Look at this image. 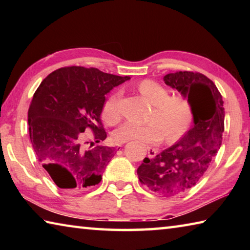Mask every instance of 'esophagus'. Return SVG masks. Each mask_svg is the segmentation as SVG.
<instances>
[{
  "label": "esophagus",
  "instance_id": "34e87169",
  "mask_svg": "<svg viewBox=\"0 0 250 250\" xmlns=\"http://www.w3.org/2000/svg\"><path fill=\"white\" fill-rule=\"evenodd\" d=\"M156 153H158V150L154 149V147L147 146V156H149L150 159H153L156 155Z\"/></svg>",
  "mask_w": 250,
  "mask_h": 250
}]
</instances>
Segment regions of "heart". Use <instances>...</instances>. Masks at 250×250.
<instances>
[{"mask_svg":"<svg viewBox=\"0 0 250 250\" xmlns=\"http://www.w3.org/2000/svg\"><path fill=\"white\" fill-rule=\"evenodd\" d=\"M141 95L153 105L147 124L125 122L113 133L117 142L138 141L145 145H155L166 137L167 142H175L188 132L193 121V109L189 101L180 96L170 97L166 87L150 79L138 84ZM119 92H115L105 100L103 118L108 125H116L120 120Z\"/></svg>","mask_w":250,"mask_h":250,"instance_id":"heart-1","label":"heart"}]
</instances>
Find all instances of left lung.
Wrapping results in <instances>:
<instances>
[{
	"label": "left lung",
	"instance_id": "8db88e82",
	"mask_svg": "<svg viewBox=\"0 0 250 250\" xmlns=\"http://www.w3.org/2000/svg\"><path fill=\"white\" fill-rule=\"evenodd\" d=\"M164 83L189 101L194 125L180 141L138 167L143 185L161 196H174L200 181L222 146L225 111L223 98L209 78L193 71H177Z\"/></svg>",
	"mask_w": 250,
	"mask_h": 250
}]
</instances>
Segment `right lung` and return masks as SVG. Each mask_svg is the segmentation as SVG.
<instances>
[{
	"label": "right lung",
	"mask_w": 250,
	"mask_h": 250,
	"mask_svg": "<svg viewBox=\"0 0 250 250\" xmlns=\"http://www.w3.org/2000/svg\"><path fill=\"white\" fill-rule=\"evenodd\" d=\"M129 79L71 66L53 71L37 88L28 109L29 138L42 167L59 188L79 193L103 179L117 150L103 146L84 150L83 132L90 129L96 143L107 138L100 119L104 96Z\"/></svg>",
	"instance_id": "add662e5"
}]
</instances>
